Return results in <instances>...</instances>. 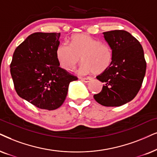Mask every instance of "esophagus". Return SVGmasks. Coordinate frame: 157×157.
I'll return each mask as SVG.
<instances>
[{
	"label": "esophagus",
	"mask_w": 157,
	"mask_h": 157,
	"mask_svg": "<svg viewBox=\"0 0 157 157\" xmlns=\"http://www.w3.org/2000/svg\"><path fill=\"white\" fill-rule=\"evenodd\" d=\"M80 80L84 82H90V81L92 80V79H91L90 77H81Z\"/></svg>",
	"instance_id": "1"
}]
</instances>
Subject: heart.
<instances>
[{"label": "heart", "mask_w": 157, "mask_h": 157, "mask_svg": "<svg viewBox=\"0 0 157 157\" xmlns=\"http://www.w3.org/2000/svg\"><path fill=\"white\" fill-rule=\"evenodd\" d=\"M69 45L63 43L56 50V57L63 69L72 71L77 64L80 66V73L87 75L94 72L101 74L107 70L113 60L112 49L106 43L85 33L72 35L69 40Z\"/></svg>", "instance_id": "heart-1"}]
</instances>
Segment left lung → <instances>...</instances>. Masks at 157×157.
I'll return each mask as SVG.
<instances>
[{"label":"left lung","mask_w":157,"mask_h":157,"mask_svg":"<svg viewBox=\"0 0 157 157\" xmlns=\"http://www.w3.org/2000/svg\"><path fill=\"white\" fill-rule=\"evenodd\" d=\"M112 48L113 60L107 70L96 78L104 82L93 97L105 106H120L132 101L140 90L146 74L144 49L136 37L124 30L103 33Z\"/></svg>","instance_id":"obj_1"}]
</instances>
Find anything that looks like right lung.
<instances>
[{"instance_id":"right-lung-1","label":"right lung","mask_w":157,"mask_h":157,"mask_svg":"<svg viewBox=\"0 0 157 157\" xmlns=\"http://www.w3.org/2000/svg\"><path fill=\"white\" fill-rule=\"evenodd\" d=\"M60 33H35L15 49L11 65L16 92L41 109L54 110L77 77L61 68L56 57Z\"/></svg>"}]
</instances>
